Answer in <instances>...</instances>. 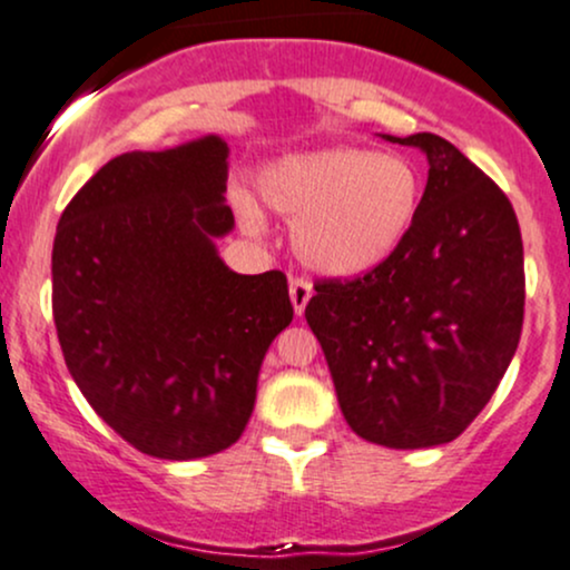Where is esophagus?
Wrapping results in <instances>:
<instances>
[{
    "label": "esophagus",
    "instance_id": "esophagus-1",
    "mask_svg": "<svg viewBox=\"0 0 570 570\" xmlns=\"http://www.w3.org/2000/svg\"><path fill=\"white\" fill-rule=\"evenodd\" d=\"M309 298H312V285L306 283V279H302V277L291 279V304H293V312H296L298 317L304 315V309H306V304H309Z\"/></svg>",
    "mask_w": 570,
    "mask_h": 570
}]
</instances>
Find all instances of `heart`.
Listing matches in <instances>:
<instances>
[{
    "label": "heart",
    "mask_w": 570,
    "mask_h": 570,
    "mask_svg": "<svg viewBox=\"0 0 570 570\" xmlns=\"http://www.w3.org/2000/svg\"><path fill=\"white\" fill-rule=\"evenodd\" d=\"M268 209L293 223V247L312 272L357 277L399 250L423 196L420 171L399 153L328 147L296 153L258 175ZM242 226L264 232V215L247 196H236Z\"/></svg>",
    "instance_id": "b5f03b06"
}]
</instances>
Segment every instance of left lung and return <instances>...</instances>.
Wrapping results in <instances>:
<instances>
[{"mask_svg":"<svg viewBox=\"0 0 570 570\" xmlns=\"http://www.w3.org/2000/svg\"><path fill=\"white\" fill-rule=\"evenodd\" d=\"M382 137L425 153L417 217L385 264L317 283L304 317L357 436L425 450L474 423L517 353L522 236L507 194L455 145L428 131Z\"/></svg>","mask_w":570,"mask_h":570,"instance_id":"left-lung-1","label":"left lung"}]
</instances>
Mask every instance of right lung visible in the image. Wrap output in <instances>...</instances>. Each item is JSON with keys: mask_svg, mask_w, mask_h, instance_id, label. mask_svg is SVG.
I'll use <instances>...</instances> for the list:
<instances>
[{"mask_svg": "<svg viewBox=\"0 0 570 570\" xmlns=\"http://www.w3.org/2000/svg\"><path fill=\"white\" fill-rule=\"evenodd\" d=\"M228 145L217 134L101 166L63 209L53 320L69 374L134 450H228L255 406L268 344L293 320L283 272L236 274Z\"/></svg>", "mask_w": 570, "mask_h": 570, "instance_id": "1", "label": "right lung"}]
</instances>
